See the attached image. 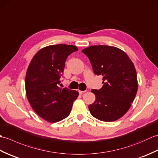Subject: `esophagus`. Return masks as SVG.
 <instances>
[{"label": "esophagus", "instance_id": "obj_1", "mask_svg": "<svg viewBox=\"0 0 158 158\" xmlns=\"http://www.w3.org/2000/svg\"><path fill=\"white\" fill-rule=\"evenodd\" d=\"M79 93L80 94H83V93H85V91H81V90H79Z\"/></svg>", "mask_w": 158, "mask_h": 158}]
</instances>
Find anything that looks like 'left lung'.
Returning a JSON list of instances; mask_svg holds the SVG:
<instances>
[{
  "label": "left lung",
  "mask_w": 158,
  "mask_h": 158,
  "mask_svg": "<svg viewBox=\"0 0 158 158\" xmlns=\"http://www.w3.org/2000/svg\"><path fill=\"white\" fill-rule=\"evenodd\" d=\"M88 57L95 75L102 76V88L92 89L96 100L89 105L93 117L103 122H113L128 110L138 90L135 67L120 49L94 45L82 50Z\"/></svg>",
  "instance_id": "obj_1"
}]
</instances>
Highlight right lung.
Instances as JSON below:
<instances>
[{"mask_svg":"<svg viewBox=\"0 0 158 158\" xmlns=\"http://www.w3.org/2000/svg\"><path fill=\"white\" fill-rule=\"evenodd\" d=\"M78 48L53 45L43 48L33 57L26 75V96L33 110L49 122H60L69 115L79 92L58 85L68 56Z\"/></svg>","mask_w":158,"mask_h":158,"instance_id":"obj_1","label":"right lung"}]
</instances>
